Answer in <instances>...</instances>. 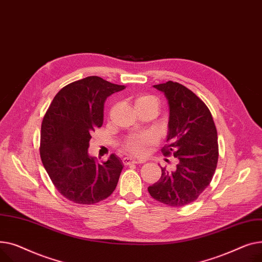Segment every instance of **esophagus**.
<instances>
[{
  "mask_svg": "<svg viewBox=\"0 0 262 262\" xmlns=\"http://www.w3.org/2000/svg\"><path fill=\"white\" fill-rule=\"evenodd\" d=\"M145 162H146L145 160H134L131 158H124V160H122V163H124V165H126V166L131 165V164H142Z\"/></svg>",
  "mask_w": 262,
  "mask_h": 262,
  "instance_id": "1",
  "label": "esophagus"
}]
</instances>
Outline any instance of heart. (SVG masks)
Masks as SVG:
<instances>
[{"instance_id":"1","label":"heart","mask_w":262,"mask_h":262,"mask_svg":"<svg viewBox=\"0 0 262 262\" xmlns=\"http://www.w3.org/2000/svg\"><path fill=\"white\" fill-rule=\"evenodd\" d=\"M146 101H155L157 102L156 98L149 96V95H142L140 97H137L135 100V104L146 102ZM153 143H155V137L150 134H143V135H138L135 137H131L126 142L125 144V149L133 155L141 156L144 155L146 149L151 146Z\"/></svg>"}]
</instances>
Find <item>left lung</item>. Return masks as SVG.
<instances>
[{
  "instance_id": "left-lung-1",
  "label": "left lung",
  "mask_w": 262,
  "mask_h": 262,
  "mask_svg": "<svg viewBox=\"0 0 262 262\" xmlns=\"http://www.w3.org/2000/svg\"><path fill=\"white\" fill-rule=\"evenodd\" d=\"M169 105L168 145L164 156L179 159L176 170L162 168L160 180L148 187L157 201L172 207L187 205L209 185L216 170L219 149L217 129L206 104L178 82L153 85Z\"/></svg>"
}]
</instances>
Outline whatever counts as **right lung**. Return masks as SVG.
Instances as JSON below:
<instances>
[{"instance_id":"1","label":"right lung","mask_w":262,"mask_h":262,"mask_svg":"<svg viewBox=\"0 0 262 262\" xmlns=\"http://www.w3.org/2000/svg\"><path fill=\"white\" fill-rule=\"evenodd\" d=\"M126 89L90 76L61 89L46 111L40 157L57 190L77 204H95L115 190L124 164L111 155L97 164L88 148L91 133L101 127L104 101Z\"/></svg>"}]
</instances>
